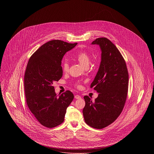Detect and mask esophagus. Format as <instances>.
<instances>
[{
  "label": "esophagus",
  "mask_w": 154,
  "mask_h": 154,
  "mask_svg": "<svg viewBox=\"0 0 154 154\" xmlns=\"http://www.w3.org/2000/svg\"><path fill=\"white\" fill-rule=\"evenodd\" d=\"M74 98H75V99H81V97L80 95H76L74 96Z\"/></svg>",
  "instance_id": "esophagus-1"
}]
</instances>
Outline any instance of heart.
<instances>
[{"label":"heart","instance_id":"obj_1","mask_svg":"<svg viewBox=\"0 0 154 154\" xmlns=\"http://www.w3.org/2000/svg\"><path fill=\"white\" fill-rule=\"evenodd\" d=\"M75 58L82 66L85 68L88 67L90 63L91 59L87 52L82 51L79 52ZM69 64L67 62H64L62 65V69L63 72H67L69 70Z\"/></svg>","mask_w":154,"mask_h":154}]
</instances>
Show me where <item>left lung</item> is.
<instances>
[{
    "label": "left lung",
    "mask_w": 154,
    "mask_h": 154,
    "mask_svg": "<svg viewBox=\"0 0 154 154\" xmlns=\"http://www.w3.org/2000/svg\"><path fill=\"white\" fill-rule=\"evenodd\" d=\"M92 44L99 45L102 51L100 65L91 84L99 95L94 102L88 96L84 97L85 106L82 113L87 124L101 129L114 122L123 110L129 74L124 59L110 40L97 38Z\"/></svg>",
    "instance_id": "1"
}]
</instances>
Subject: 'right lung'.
Returning <instances> with one entry per match:
<instances>
[{
    "label": "right lung",
    "instance_id": "add662e5",
    "mask_svg": "<svg viewBox=\"0 0 154 154\" xmlns=\"http://www.w3.org/2000/svg\"><path fill=\"white\" fill-rule=\"evenodd\" d=\"M53 40L42 45L30 57L24 76L26 103L37 120L52 128L64 121L66 109L73 100L70 91L57 95L54 81L62 77L61 61L66 52L77 45Z\"/></svg>",
    "mask_w": 154,
    "mask_h": 154
}]
</instances>
